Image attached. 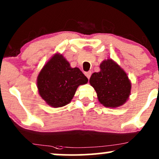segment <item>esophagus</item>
Listing matches in <instances>:
<instances>
[{
    "label": "esophagus",
    "instance_id": "esophagus-1",
    "mask_svg": "<svg viewBox=\"0 0 159 159\" xmlns=\"http://www.w3.org/2000/svg\"><path fill=\"white\" fill-rule=\"evenodd\" d=\"M84 75H85L86 77H88V79L89 80L90 76H91V71H88V72H84Z\"/></svg>",
    "mask_w": 159,
    "mask_h": 159
}]
</instances>
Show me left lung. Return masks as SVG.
Here are the masks:
<instances>
[{
  "mask_svg": "<svg viewBox=\"0 0 159 159\" xmlns=\"http://www.w3.org/2000/svg\"><path fill=\"white\" fill-rule=\"evenodd\" d=\"M100 68L101 71L93 74L90 79L98 101L107 107L121 106L131 92V82L127 75L111 59L103 61Z\"/></svg>",
  "mask_w": 159,
  "mask_h": 159,
  "instance_id": "obj_1",
  "label": "left lung"
}]
</instances>
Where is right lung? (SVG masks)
<instances>
[{"label": "right lung", "mask_w": 159, "mask_h": 159, "mask_svg": "<svg viewBox=\"0 0 159 159\" xmlns=\"http://www.w3.org/2000/svg\"><path fill=\"white\" fill-rule=\"evenodd\" d=\"M88 81V78L78 68H71L64 57L56 54L39 73L37 85L43 99L56 108L69 104L78 86Z\"/></svg>", "instance_id": "add662e5"}]
</instances>
